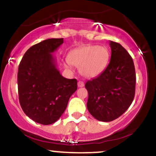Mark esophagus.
Listing matches in <instances>:
<instances>
[{
	"label": "esophagus",
	"mask_w": 156,
	"mask_h": 156,
	"mask_svg": "<svg viewBox=\"0 0 156 156\" xmlns=\"http://www.w3.org/2000/svg\"><path fill=\"white\" fill-rule=\"evenodd\" d=\"M83 86H84V83L83 81L80 80V81L78 82V87H83Z\"/></svg>",
	"instance_id": "obj_1"
}]
</instances>
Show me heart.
<instances>
[{"instance_id": "1", "label": "heart", "mask_w": 156, "mask_h": 156, "mask_svg": "<svg viewBox=\"0 0 156 156\" xmlns=\"http://www.w3.org/2000/svg\"><path fill=\"white\" fill-rule=\"evenodd\" d=\"M109 52L105 47L88 44L77 48L68 55L69 67L70 64L79 67V72L86 78H93L101 73L107 66Z\"/></svg>"}]
</instances>
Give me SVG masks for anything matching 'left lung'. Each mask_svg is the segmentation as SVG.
<instances>
[{
	"instance_id": "obj_1",
	"label": "left lung",
	"mask_w": 156,
	"mask_h": 156,
	"mask_svg": "<svg viewBox=\"0 0 156 156\" xmlns=\"http://www.w3.org/2000/svg\"><path fill=\"white\" fill-rule=\"evenodd\" d=\"M110 62L100 76L85 84L87 109L96 119L111 122L126 112L133 101L136 73L133 61L120 44L110 41Z\"/></svg>"
}]
</instances>
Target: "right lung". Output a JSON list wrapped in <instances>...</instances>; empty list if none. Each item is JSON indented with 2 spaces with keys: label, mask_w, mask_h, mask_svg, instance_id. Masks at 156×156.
Masks as SVG:
<instances>
[{
  "label": "right lung",
  "mask_w": 156,
  "mask_h": 156,
  "mask_svg": "<svg viewBox=\"0 0 156 156\" xmlns=\"http://www.w3.org/2000/svg\"><path fill=\"white\" fill-rule=\"evenodd\" d=\"M63 42V38L48 39L36 44L20 63V104L25 114L39 124L51 125L58 120L77 90V80L64 78L52 55Z\"/></svg>",
  "instance_id": "obj_1"
}]
</instances>
